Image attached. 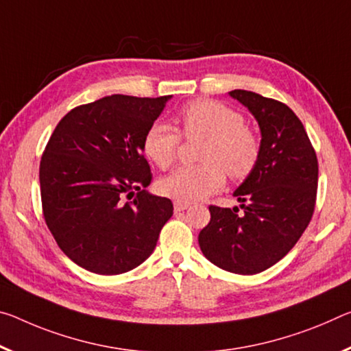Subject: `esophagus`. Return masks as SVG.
Masks as SVG:
<instances>
[{
    "mask_svg": "<svg viewBox=\"0 0 351 351\" xmlns=\"http://www.w3.org/2000/svg\"><path fill=\"white\" fill-rule=\"evenodd\" d=\"M189 206H191V204H187V203H180V202H175V204H173V208H175V213H182V210L189 209Z\"/></svg>",
    "mask_w": 351,
    "mask_h": 351,
    "instance_id": "obj_1",
    "label": "esophagus"
}]
</instances>
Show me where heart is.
<instances>
[{
    "mask_svg": "<svg viewBox=\"0 0 351 351\" xmlns=\"http://www.w3.org/2000/svg\"><path fill=\"white\" fill-rule=\"evenodd\" d=\"M187 137L204 136L199 160L203 164L181 167L159 181V191L180 203H195L219 192L225 184V171L241 181L259 160V138L245 126V119L230 106L214 99H198L180 112ZM180 134L175 128L156 121L143 137V153L159 169H169L176 158Z\"/></svg>",
    "mask_w": 351,
    "mask_h": 351,
    "instance_id": "b5f03b06",
    "label": "heart"
}]
</instances>
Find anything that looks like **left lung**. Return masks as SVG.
Listing matches in <instances>:
<instances>
[{"instance_id": "8db88e82", "label": "left lung", "mask_w": 351, "mask_h": 351, "mask_svg": "<svg viewBox=\"0 0 351 351\" xmlns=\"http://www.w3.org/2000/svg\"><path fill=\"white\" fill-rule=\"evenodd\" d=\"M230 97L252 112L261 131L254 170L234 193L236 208L209 206L198 234L206 259L226 271L254 275L291 252L314 213L319 164L304 126L285 103L248 90Z\"/></svg>"}]
</instances>
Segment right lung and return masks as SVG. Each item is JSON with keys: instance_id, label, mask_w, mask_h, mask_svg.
Masks as SVG:
<instances>
[{"instance_id": "add662e5", "label": "right lung", "mask_w": 351, "mask_h": 351, "mask_svg": "<svg viewBox=\"0 0 351 351\" xmlns=\"http://www.w3.org/2000/svg\"><path fill=\"white\" fill-rule=\"evenodd\" d=\"M171 95H110L71 109L40 160L43 217L59 248L82 269L120 275L141 265L173 215L147 191L143 137Z\"/></svg>"}]
</instances>
